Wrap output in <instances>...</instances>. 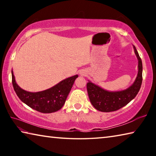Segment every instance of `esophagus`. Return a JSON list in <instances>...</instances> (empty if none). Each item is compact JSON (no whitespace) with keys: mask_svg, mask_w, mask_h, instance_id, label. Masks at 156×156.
I'll list each match as a JSON object with an SVG mask.
<instances>
[{"mask_svg":"<svg viewBox=\"0 0 156 156\" xmlns=\"http://www.w3.org/2000/svg\"><path fill=\"white\" fill-rule=\"evenodd\" d=\"M80 75L81 76H84V72H80Z\"/></svg>","mask_w":156,"mask_h":156,"instance_id":"obj_1","label":"esophagus"}]
</instances>
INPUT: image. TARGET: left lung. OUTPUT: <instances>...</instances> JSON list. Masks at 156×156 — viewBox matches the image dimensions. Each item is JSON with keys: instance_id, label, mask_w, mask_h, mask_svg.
Segmentation results:
<instances>
[{"instance_id": "1", "label": "left lung", "mask_w": 156, "mask_h": 156, "mask_svg": "<svg viewBox=\"0 0 156 156\" xmlns=\"http://www.w3.org/2000/svg\"><path fill=\"white\" fill-rule=\"evenodd\" d=\"M134 52L138 60V72L134 83L127 89L117 91H109L89 80L87 89L91 105L102 112H115L125 107L138 94L142 81V63L136 47Z\"/></svg>"}]
</instances>
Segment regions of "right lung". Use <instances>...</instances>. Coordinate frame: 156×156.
<instances>
[{
    "label": "right lung",
    "instance_id": "right-lung-1",
    "mask_svg": "<svg viewBox=\"0 0 156 156\" xmlns=\"http://www.w3.org/2000/svg\"><path fill=\"white\" fill-rule=\"evenodd\" d=\"M12 77L14 89L21 101L39 112L50 113L57 112L63 107L78 75L66 78L52 87L38 92H30L20 88L16 82L13 71Z\"/></svg>",
    "mask_w": 156,
    "mask_h": 156
}]
</instances>
